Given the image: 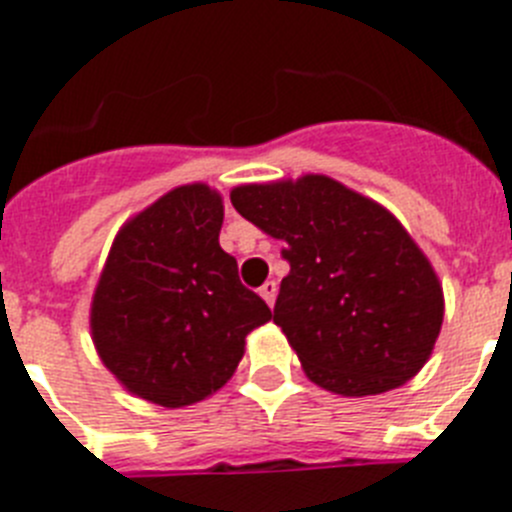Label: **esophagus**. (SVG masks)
Here are the masks:
<instances>
[{
	"mask_svg": "<svg viewBox=\"0 0 512 512\" xmlns=\"http://www.w3.org/2000/svg\"><path fill=\"white\" fill-rule=\"evenodd\" d=\"M259 295L264 297L266 305H269V307L274 305V300H277V282H266L264 287L259 289Z\"/></svg>",
	"mask_w": 512,
	"mask_h": 512,
	"instance_id": "esophagus-1",
	"label": "esophagus"
}]
</instances>
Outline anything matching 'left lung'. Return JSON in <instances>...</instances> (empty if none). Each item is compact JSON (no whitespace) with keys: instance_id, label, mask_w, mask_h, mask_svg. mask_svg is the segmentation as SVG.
<instances>
[{"instance_id":"left-lung-1","label":"left lung","mask_w":512,"mask_h":512,"mask_svg":"<svg viewBox=\"0 0 512 512\" xmlns=\"http://www.w3.org/2000/svg\"><path fill=\"white\" fill-rule=\"evenodd\" d=\"M230 202L284 243L274 323L310 382L366 397L423 369L441 333L443 287L387 207L325 174L241 184Z\"/></svg>"}]
</instances>
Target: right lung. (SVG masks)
I'll return each mask as SVG.
<instances>
[{"label":"right lung","instance_id":"right-lung-1","mask_svg":"<svg viewBox=\"0 0 512 512\" xmlns=\"http://www.w3.org/2000/svg\"><path fill=\"white\" fill-rule=\"evenodd\" d=\"M223 197L202 182L158 197L117 230L94 287L89 328L130 395L184 408L225 387L246 336L271 310L220 248Z\"/></svg>","mask_w":512,"mask_h":512}]
</instances>
